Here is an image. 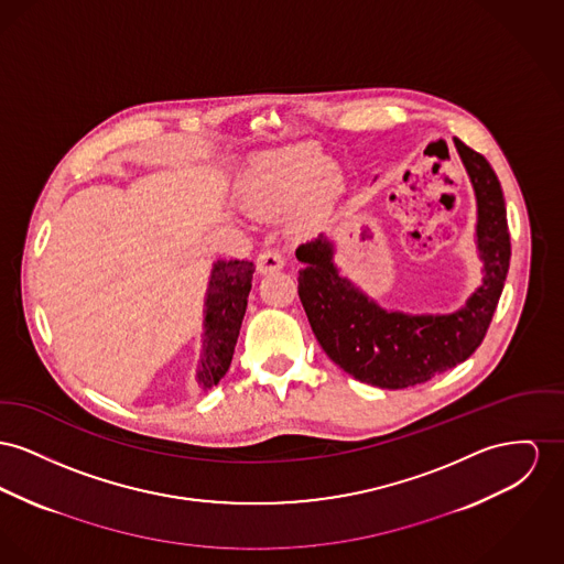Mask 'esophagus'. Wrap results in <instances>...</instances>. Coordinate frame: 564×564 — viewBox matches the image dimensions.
Returning <instances> with one entry per match:
<instances>
[{"label":"esophagus","mask_w":564,"mask_h":564,"mask_svg":"<svg viewBox=\"0 0 564 564\" xmlns=\"http://www.w3.org/2000/svg\"><path fill=\"white\" fill-rule=\"evenodd\" d=\"M284 257H282V252L280 250H275V248H264L259 252V257H257V269L261 271V273H271V271H278V269H282L284 267Z\"/></svg>","instance_id":"34e87169"}]
</instances>
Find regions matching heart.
Here are the masks:
<instances>
[{"label": "heart", "mask_w": 564, "mask_h": 564, "mask_svg": "<svg viewBox=\"0 0 564 564\" xmlns=\"http://www.w3.org/2000/svg\"><path fill=\"white\" fill-rule=\"evenodd\" d=\"M336 182L338 166L327 155L295 145L250 160L237 182V192L252 214L275 218L300 205L305 207V214L325 205Z\"/></svg>", "instance_id": "obj_1"}]
</instances>
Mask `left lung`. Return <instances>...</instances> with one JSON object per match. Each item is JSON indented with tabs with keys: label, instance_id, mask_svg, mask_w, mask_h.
Here are the masks:
<instances>
[{
	"label": "left lung",
	"instance_id": "left-lung-1",
	"mask_svg": "<svg viewBox=\"0 0 564 564\" xmlns=\"http://www.w3.org/2000/svg\"><path fill=\"white\" fill-rule=\"evenodd\" d=\"M477 196V248L484 284L453 314L387 312L334 264V243L318 235L301 243L300 300L327 357L344 372L380 389H406L466 361L486 338L500 300L511 237L500 182L479 151L455 139Z\"/></svg>",
	"mask_w": 564,
	"mask_h": 564
}]
</instances>
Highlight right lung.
Wrapping results in <instances>:
<instances>
[{
  "instance_id": "1",
  "label": "right lung",
  "mask_w": 564,
  "mask_h": 564,
  "mask_svg": "<svg viewBox=\"0 0 564 564\" xmlns=\"http://www.w3.org/2000/svg\"><path fill=\"white\" fill-rule=\"evenodd\" d=\"M254 263L218 261L212 269L205 300L203 352L198 361V384L212 389L228 372L252 289Z\"/></svg>"
}]
</instances>
